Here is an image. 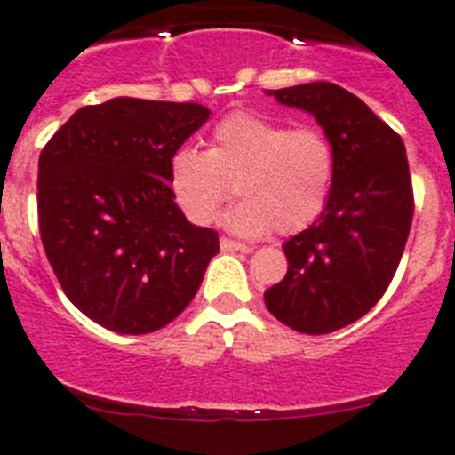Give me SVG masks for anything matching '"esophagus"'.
Returning <instances> with one entry per match:
<instances>
[{
	"label": "esophagus",
	"mask_w": 455,
	"mask_h": 455,
	"mask_svg": "<svg viewBox=\"0 0 455 455\" xmlns=\"http://www.w3.org/2000/svg\"><path fill=\"white\" fill-rule=\"evenodd\" d=\"M220 248H222L224 252H235V251H240V252H251V248H248L246 243L233 242V240H228V237H222V240H220Z\"/></svg>",
	"instance_id": "1"
}]
</instances>
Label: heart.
I'll return each mask as SVG.
<instances>
[{
  "instance_id": "heart-1",
  "label": "heart",
  "mask_w": 455,
  "mask_h": 455,
  "mask_svg": "<svg viewBox=\"0 0 455 455\" xmlns=\"http://www.w3.org/2000/svg\"><path fill=\"white\" fill-rule=\"evenodd\" d=\"M336 176V152L320 128H290L259 113L235 111L212 131L209 150L179 146L167 161L176 204L194 224H209L233 194L242 196L222 215L237 235L275 228L291 235L323 213Z\"/></svg>"
}]
</instances>
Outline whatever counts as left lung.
Masks as SVG:
<instances>
[{
    "label": "left lung",
    "instance_id": "1",
    "mask_svg": "<svg viewBox=\"0 0 455 455\" xmlns=\"http://www.w3.org/2000/svg\"><path fill=\"white\" fill-rule=\"evenodd\" d=\"M314 115L336 152L327 207L283 243L288 275L266 307L294 331L320 336L355 323L388 290L414 213L401 137L357 95L333 83L266 91Z\"/></svg>",
    "mask_w": 455,
    "mask_h": 455
}]
</instances>
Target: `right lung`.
Masks as SVG:
<instances>
[{
	"label": "right lung",
	"mask_w": 455,
	"mask_h": 455,
	"mask_svg": "<svg viewBox=\"0 0 455 455\" xmlns=\"http://www.w3.org/2000/svg\"><path fill=\"white\" fill-rule=\"evenodd\" d=\"M196 102L78 108L38 156V228L67 299L115 333L156 331L191 303L220 242L174 203L167 161L209 119Z\"/></svg>",
	"instance_id": "add662e5"
}]
</instances>
